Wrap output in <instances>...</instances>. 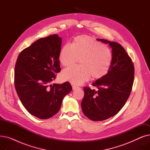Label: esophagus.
<instances>
[{"label":"esophagus","mask_w":150,"mask_h":150,"mask_svg":"<svg viewBox=\"0 0 150 150\" xmlns=\"http://www.w3.org/2000/svg\"><path fill=\"white\" fill-rule=\"evenodd\" d=\"M78 88H79L77 87V86H72V89H73V90H75V89H78Z\"/></svg>","instance_id":"1"}]
</instances>
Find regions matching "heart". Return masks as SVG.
Segmentation results:
<instances>
[{
    "label": "heart",
    "mask_w": 150,
    "mask_h": 150,
    "mask_svg": "<svg viewBox=\"0 0 150 150\" xmlns=\"http://www.w3.org/2000/svg\"><path fill=\"white\" fill-rule=\"evenodd\" d=\"M80 58V65L70 66L62 71L61 77L75 85H80L92 77L98 79L107 74L112 62V53L109 48L93 38L85 35L76 37L72 44L63 46L59 54L61 64L72 65Z\"/></svg>",
    "instance_id": "b5f03b06"
}]
</instances>
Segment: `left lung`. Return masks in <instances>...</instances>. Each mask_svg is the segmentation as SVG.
<instances>
[{"mask_svg": "<svg viewBox=\"0 0 150 150\" xmlns=\"http://www.w3.org/2000/svg\"><path fill=\"white\" fill-rule=\"evenodd\" d=\"M97 40L111 47L112 62L108 74L92 84L97 90L83 88L84 96L81 105L83 114L88 119L102 121L115 115L125 105L131 92L134 68L120 44L103 39Z\"/></svg>", "mask_w": 150, "mask_h": 150, "instance_id": "obj_1", "label": "left lung"}]
</instances>
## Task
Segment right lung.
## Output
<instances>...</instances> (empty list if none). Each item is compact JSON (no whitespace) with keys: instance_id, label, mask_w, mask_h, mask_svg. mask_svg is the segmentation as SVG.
<instances>
[{"instance_id":"right-lung-1","label":"right lung","mask_w":150,"mask_h":150,"mask_svg":"<svg viewBox=\"0 0 150 150\" xmlns=\"http://www.w3.org/2000/svg\"><path fill=\"white\" fill-rule=\"evenodd\" d=\"M62 38L57 34L41 38L23 50L14 70V86L27 111L40 119L56 114L72 88L69 82L50 83L61 71L59 54Z\"/></svg>"}]
</instances>
